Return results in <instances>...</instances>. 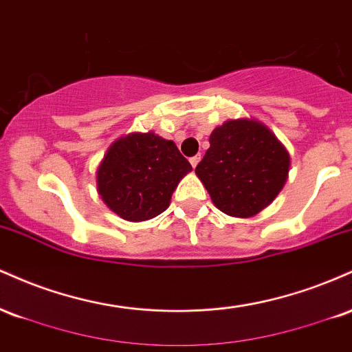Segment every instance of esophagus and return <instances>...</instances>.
Segmentation results:
<instances>
[{"label":"esophagus","instance_id":"obj_1","mask_svg":"<svg viewBox=\"0 0 352 352\" xmlns=\"http://www.w3.org/2000/svg\"><path fill=\"white\" fill-rule=\"evenodd\" d=\"M200 159L201 157L200 155H195V157H192V159H190V164H192V167L195 168L197 165H199V162H200Z\"/></svg>","mask_w":352,"mask_h":352}]
</instances>
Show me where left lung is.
Returning <instances> with one entry per match:
<instances>
[{"instance_id":"left-lung-1","label":"left lung","mask_w":352,"mask_h":352,"mask_svg":"<svg viewBox=\"0 0 352 352\" xmlns=\"http://www.w3.org/2000/svg\"><path fill=\"white\" fill-rule=\"evenodd\" d=\"M289 170V153L256 120H228L210 135L195 172L218 210L253 217L274 200Z\"/></svg>"}]
</instances>
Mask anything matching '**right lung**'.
Returning a JSON list of instances; mask_svg holds the SVG:
<instances>
[{
	"instance_id": "1",
	"label": "right lung",
	"mask_w": 352,
	"mask_h": 352,
	"mask_svg": "<svg viewBox=\"0 0 352 352\" xmlns=\"http://www.w3.org/2000/svg\"><path fill=\"white\" fill-rule=\"evenodd\" d=\"M192 165L172 140L131 134L107 151L98 170L104 204L129 221H142L167 210L172 193Z\"/></svg>"
}]
</instances>
